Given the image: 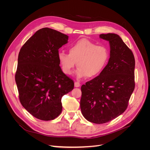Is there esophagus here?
Returning a JSON list of instances; mask_svg holds the SVG:
<instances>
[{
    "mask_svg": "<svg viewBox=\"0 0 150 150\" xmlns=\"http://www.w3.org/2000/svg\"><path fill=\"white\" fill-rule=\"evenodd\" d=\"M80 83H78V82H75V87L78 88V87H80Z\"/></svg>",
    "mask_w": 150,
    "mask_h": 150,
    "instance_id": "obj_1",
    "label": "esophagus"
}]
</instances>
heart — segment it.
Returning a JSON list of instances; mask_svg holds the SVG:
<instances>
[{
    "label": "heart",
    "instance_id": "heart-1",
    "mask_svg": "<svg viewBox=\"0 0 150 150\" xmlns=\"http://www.w3.org/2000/svg\"><path fill=\"white\" fill-rule=\"evenodd\" d=\"M58 58L64 74H72L76 62L78 69L75 74L78 78H93L98 75L106 66L109 52L106 47L97 45L83 38L69 47V53L59 52Z\"/></svg>",
    "mask_w": 150,
    "mask_h": 150
}]
</instances>
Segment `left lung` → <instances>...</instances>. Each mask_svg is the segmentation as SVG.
Masks as SVG:
<instances>
[{"label": "left lung", "instance_id": "8db88e82", "mask_svg": "<svg viewBox=\"0 0 150 150\" xmlns=\"http://www.w3.org/2000/svg\"><path fill=\"white\" fill-rule=\"evenodd\" d=\"M109 41L110 58L98 76L82 85L80 108L90 122H110L127 109L135 88V59L132 51L117 34H101Z\"/></svg>", "mask_w": 150, "mask_h": 150}]
</instances>
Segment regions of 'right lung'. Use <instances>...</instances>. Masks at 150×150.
<instances>
[{
    "mask_svg": "<svg viewBox=\"0 0 150 150\" xmlns=\"http://www.w3.org/2000/svg\"><path fill=\"white\" fill-rule=\"evenodd\" d=\"M69 36L49 28L38 30L23 44L18 55L15 80L21 105L37 119H54L62 111V97L74 83L59 66V49Z\"/></svg>",
    "mask_w": 150,
    "mask_h": 150,
    "instance_id": "1",
    "label": "right lung"
}]
</instances>
